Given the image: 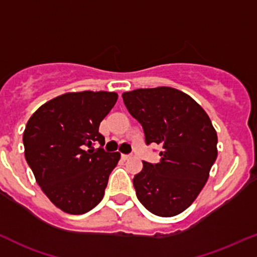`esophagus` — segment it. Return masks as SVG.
Segmentation results:
<instances>
[{
    "label": "esophagus",
    "instance_id": "obj_1",
    "mask_svg": "<svg viewBox=\"0 0 257 257\" xmlns=\"http://www.w3.org/2000/svg\"><path fill=\"white\" fill-rule=\"evenodd\" d=\"M131 157H132V155H122V159L123 160H129V159H131Z\"/></svg>",
    "mask_w": 257,
    "mask_h": 257
}]
</instances>
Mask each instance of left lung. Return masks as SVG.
<instances>
[{"label": "left lung", "instance_id": "1", "mask_svg": "<svg viewBox=\"0 0 257 257\" xmlns=\"http://www.w3.org/2000/svg\"><path fill=\"white\" fill-rule=\"evenodd\" d=\"M124 105L142 124L148 145L161 146L159 163L143 161L133 184L146 210L179 215L206 184L217 159V133L201 106L168 86L123 92Z\"/></svg>", "mask_w": 257, "mask_h": 257}]
</instances>
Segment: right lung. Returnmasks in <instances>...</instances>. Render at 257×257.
<instances>
[{
  "mask_svg": "<svg viewBox=\"0 0 257 257\" xmlns=\"http://www.w3.org/2000/svg\"><path fill=\"white\" fill-rule=\"evenodd\" d=\"M117 98L108 91L68 92L44 103L28 120L25 160L45 195L64 212L81 215L102 200L120 154L92 144H105L98 126Z\"/></svg>",
  "mask_w": 257,
  "mask_h": 257,
  "instance_id": "add662e5",
  "label": "right lung"
}]
</instances>
